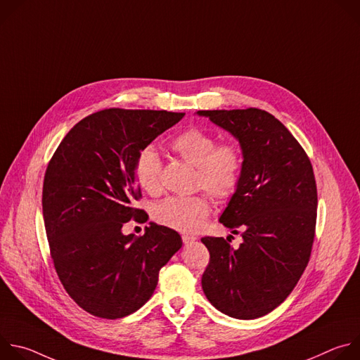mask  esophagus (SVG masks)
Wrapping results in <instances>:
<instances>
[{
  "label": "esophagus",
  "instance_id": "1",
  "mask_svg": "<svg viewBox=\"0 0 360 360\" xmlns=\"http://www.w3.org/2000/svg\"><path fill=\"white\" fill-rule=\"evenodd\" d=\"M196 239H198V238H196V236H192V235H182V240H184L185 245H191V243H193Z\"/></svg>",
  "mask_w": 360,
  "mask_h": 360
}]
</instances>
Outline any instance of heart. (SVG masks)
Masks as SVG:
<instances>
[{
    "label": "heart",
    "instance_id": "obj_1",
    "mask_svg": "<svg viewBox=\"0 0 360 360\" xmlns=\"http://www.w3.org/2000/svg\"><path fill=\"white\" fill-rule=\"evenodd\" d=\"M171 148L184 161L195 167L196 185L219 199H226L235 193L240 181L242 157L233 143L217 145L211 134L189 128L171 141ZM135 178L145 192H160L161 158L153 145L145 146L138 153ZM210 212V199L202 193H196L164 199L153 210V217L168 228L181 232H196L203 226Z\"/></svg>",
    "mask_w": 360,
    "mask_h": 360
}]
</instances>
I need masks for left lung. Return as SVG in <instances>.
Wrapping results in <instances>:
<instances>
[{"instance_id":"1","label":"left lung","mask_w":360,"mask_h":360,"mask_svg":"<svg viewBox=\"0 0 360 360\" xmlns=\"http://www.w3.org/2000/svg\"><path fill=\"white\" fill-rule=\"evenodd\" d=\"M240 146V181L219 222L242 231L238 249L224 238H202L211 259L205 296L235 319L268 315L293 290L312 250L318 191L314 169L288 128L266 111H198ZM231 236V235H229Z\"/></svg>"}]
</instances>
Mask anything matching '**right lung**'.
<instances>
[{
    "label": "right lung",
    "instance_id": "1",
    "mask_svg": "<svg viewBox=\"0 0 360 360\" xmlns=\"http://www.w3.org/2000/svg\"><path fill=\"white\" fill-rule=\"evenodd\" d=\"M184 117L150 110L95 112L65 135L48 164L42 215L51 256L68 295L94 316L118 319L138 311L182 246L176 231L155 222L142 236L125 235L122 226L148 217L134 207L141 196L138 153Z\"/></svg>",
    "mask_w": 360,
    "mask_h": 360
}]
</instances>
